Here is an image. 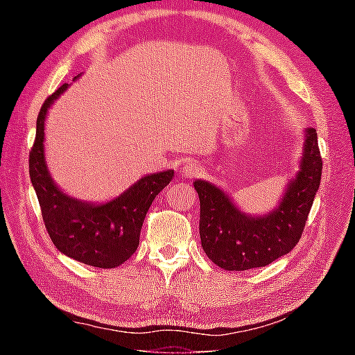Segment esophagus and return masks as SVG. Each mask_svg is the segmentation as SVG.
Listing matches in <instances>:
<instances>
[{"mask_svg":"<svg viewBox=\"0 0 355 355\" xmlns=\"http://www.w3.org/2000/svg\"><path fill=\"white\" fill-rule=\"evenodd\" d=\"M202 172V166L197 163H192V161H186L182 167V175H184L186 178H194L197 175H200Z\"/></svg>","mask_w":355,"mask_h":355,"instance_id":"1","label":"esophagus"}]
</instances>
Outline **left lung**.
<instances>
[{
    "label": "left lung",
    "instance_id": "1",
    "mask_svg": "<svg viewBox=\"0 0 355 355\" xmlns=\"http://www.w3.org/2000/svg\"><path fill=\"white\" fill-rule=\"evenodd\" d=\"M322 159L315 128L304 133L299 171L286 184L279 205L268 214H248L219 186L196 180L200 200V241L209 260L225 271L271 264L294 249L321 183Z\"/></svg>",
    "mask_w": 355,
    "mask_h": 355
}]
</instances>
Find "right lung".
Listing matches in <instances>:
<instances>
[{
    "instance_id": "1",
    "label": "right lung",
    "mask_w": 355,
    "mask_h": 355,
    "mask_svg": "<svg viewBox=\"0 0 355 355\" xmlns=\"http://www.w3.org/2000/svg\"><path fill=\"white\" fill-rule=\"evenodd\" d=\"M80 76H75L73 81ZM69 86L67 83L62 84L40 107L35 141L29 152V177L46 232L56 249L89 266L111 269L120 266L136 252L148 208L171 183L173 171L142 177L116 199L105 203L80 200L65 194L48 171L44 141L48 110Z\"/></svg>"
}]
</instances>
